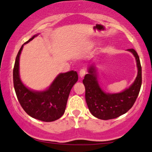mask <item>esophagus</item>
<instances>
[{
	"mask_svg": "<svg viewBox=\"0 0 152 152\" xmlns=\"http://www.w3.org/2000/svg\"><path fill=\"white\" fill-rule=\"evenodd\" d=\"M86 69H84V68H82V69L80 70V72H79V75H80V77H84V76L86 75Z\"/></svg>",
	"mask_w": 152,
	"mask_h": 152,
	"instance_id": "esophagus-1",
	"label": "esophagus"
}]
</instances>
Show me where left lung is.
I'll use <instances>...</instances> for the list:
<instances>
[{
  "label": "left lung",
  "mask_w": 152,
  "mask_h": 152,
  "mask_svg": "<svg viewBox=\"0 0 152 152\" xmlns=\"http://www.w3.org/2000/svg\"><path fill=\"white\" fill-rule=\"evenodd\" d=\"M136 58L138 75L129 88L119 93H106L99 87L93 66L88 68L83 80L85 86V98L92 115L101 120L116 118L126 113L134 104L142 84V68L138 53L134 49H128Z\"/></svg>",
  "instance_id": "1"
}]
</instances>
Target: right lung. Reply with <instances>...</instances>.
<instances>
[{"label": "right lung", "mask_w": 152, "mask_h": 152, "mask_svg": "<svg viewBox=\"0 0 152 152\" xmlns=\"http://www.w3.org/2000/svg\"><path fill=\"white\" fill-rule=\"evenodd\" d=\"M36 36H33L24 44L30 42ZM23 45L16 56L13 70L14 86L18 100L24 111L32 118L43 122L55 121L65 112L70 90L77 82L78 75L74 70L61 73L47 90H30L23 84L19 76V57Z\"/></svg>", "instance_id": "add662e5"}]
</instances>
